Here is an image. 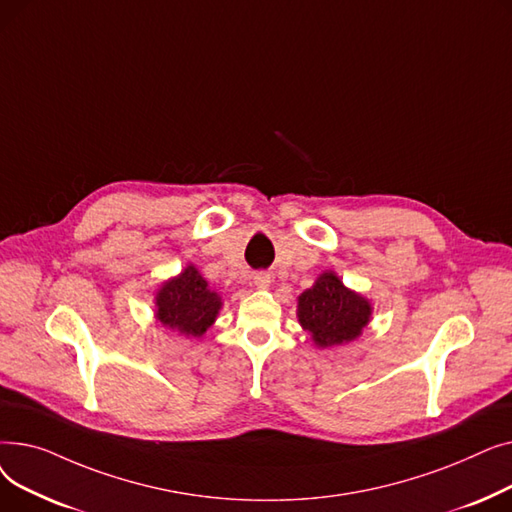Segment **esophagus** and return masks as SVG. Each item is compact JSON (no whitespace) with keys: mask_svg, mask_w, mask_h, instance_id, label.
Segmentation results:
<instances>
[{"mask_svg":"<svg viewBox=\"0 0 512 512\" xmlns=\"http://www.w3.org/2000/svg\"><path fill=\"white\" fill-rule=\"evenodd\" d=\"M272 284V276L267 274V272H257V274H253V286L255 288H267Z\"/></svg>","mask_w":512,"mask_h":512,"instance_id":"34e87169","label":"esophagus"}]
</instances>
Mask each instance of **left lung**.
I'll return each mask as SVG.
<instances>
[{"mask_svg":"<svg viewBox=\"0 0 512 512\" xmlns=\"http://www.w3.org/2000/svg\"><path fill=\"white\" fill-rule=\"evenodd\" d=\"M297 317L317 348L342 346L357 340L369 326L373 305L361 292L344 286L342 278L326 270L297 299Z\"/></svg>","mask_w":512,"mask_h":512,"instance_id":"obj_1","label":"left lung"}]
</instances>
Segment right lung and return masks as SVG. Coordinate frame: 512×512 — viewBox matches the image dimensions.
Masks as SVG:
<instances>
[{"label":"right lung","mask_w":512,"mask_h":512,"mask_svg":"<svg viewBox=\"0 0 512 512\" xmlns=\"http://www.w3.org/2000/svg\"><path fill=\"white\" fill-rule=\"evenodd\" d=\"M155 321L176 336L201 338L220 315L222 297L193 263L155 290Z\"/></svg>","instance_id":"add662e5"}]
</instances>
